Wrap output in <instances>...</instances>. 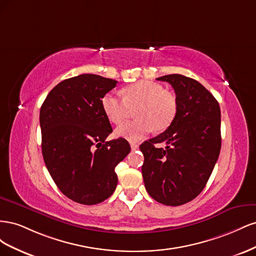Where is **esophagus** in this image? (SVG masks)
<instances>
[{"instance_id": "obj_1", "label": "esophagus", "mask_w": 256, "mask_h": 256, "mask_svg": "<svg viewBox=\"0 0 256 256\" xmlns=\"http://www.w3.org/2000/svg\"><path fill=\"white\" fill-rule=\"evenodd\" d=\"M130 146H131V150H136L138 148V145L136 143H130Z\"/></svg>"}]
</instances>
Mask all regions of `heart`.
<instances>
[{
	"instance_id": "heart-1",
	"label": "heart",
	"mask_w": 256,
	"mask_h": 256,
	"mask_svg": "<svg viewBox=\"0 0 256 256\" xmlns=\"http://www.w3.org/2000/svg\"><path fill=\"white\" fill-rule=\"evenodd\" d=\"M106 116L114 124H122L136 110L138 120L116 128L115 134L129 141H138L154 129L164 131L172 125L178 112L175 94L161 84L140 81L124 90V96L109 92L102 99Z\"/></svg>"
}]
</instances>
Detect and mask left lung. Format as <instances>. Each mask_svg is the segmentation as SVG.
Instances as JSON below:
<instances>
[{
    "mask_svg": "<svg viewBox=\"0 0 256 256\" xmlns=\"http://www.w3.org/2000/svg\"><path fill=\"white\" fill-rule=\"evenodd\" d=\"M157 80L172 85L178 112L164 132L140 145L142 175L154 200L180 206L196 198L212 173L221 150V112L212 92L196 80L177 74ZM158 142L166 148L157 149Z\"/></svg>",
    "mask_w": 256,
    "mask_h": 256,
    "instance_id": "obj_1",
    "label": "left lung"
}]
</instances>
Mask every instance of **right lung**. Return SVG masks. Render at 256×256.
Segmentation results:
<instances>
[{"instance_id":"right-lung-1","label":"right lung","mask_w":256,"mask_h":256,"mask_svg":"<svg viewBox=\"0 0 256 256\" xmlns=\"http://www.w3.org/2000/svg\"><path fill=\"white\" fill-rule=\"evenodd\" d=\"M116 83L98 74L76 76L54 86L40 108L46 166L74 202L95 205L110 198L118 180L115 166L131 150L122 138L106 141L113 130L102 99Z\"/></svg>"}]
</instances>
